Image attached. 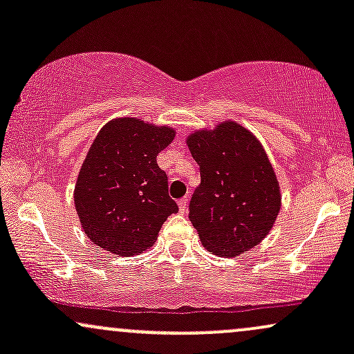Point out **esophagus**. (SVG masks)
<instances>
[{
  "mask_svg": "<svg viewBox=\"0 0 354 354\" xmlns=\"http://www.w3.org/2000/svg\"><path fill=\"white\" fill-rule=\"evenodd\" d=\"M178 205H180V211H181V213H185V211H186V206H188V196L181 198V200L178 201Z\"/></svg>",
  "mask_w": 354,
  "mask_h": 354,
  "instance_id": "1",
  "label": "esophagus"
}]
</instances>
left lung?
Listing matches in <instances>:
<instances>
[{
	"instance_id": "1",
	"label": "left lung",
	"mask_w": 354,
	"mask_h": 354,
	"mask_svg": "<svg viewBox=\"0 0 354 354\" xmlns=\"http://www.w3.org/2000/svg\"><path fill=\"white\" fill-rule=\"evenodd\" d=\"M186 143L200 165L189 221L203 246L233 258L259 245L281 208L278 180L261 143L233 121L194 131Z\"/></svg>"
}]
</instances>
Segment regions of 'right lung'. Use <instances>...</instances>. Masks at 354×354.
<instances>
[{
	"label": "right lung",
	"instance_id": "1",
	"mask_svg": "<svg viewBox=\"0 0 354 354\" xmlns=\"http://www.w3.org/2000/svg\"><path fill=\"white\" fill-rule=\"evenodd\" d=\"M173 138L174 129L138 118H118L101 128L75 186L81 228L96 246L120 256L143 253L178 213L168 176L156 163Z\"/></svg>",
	"mask_w": 354,
	"mask_h": 354
}]
</instances>
